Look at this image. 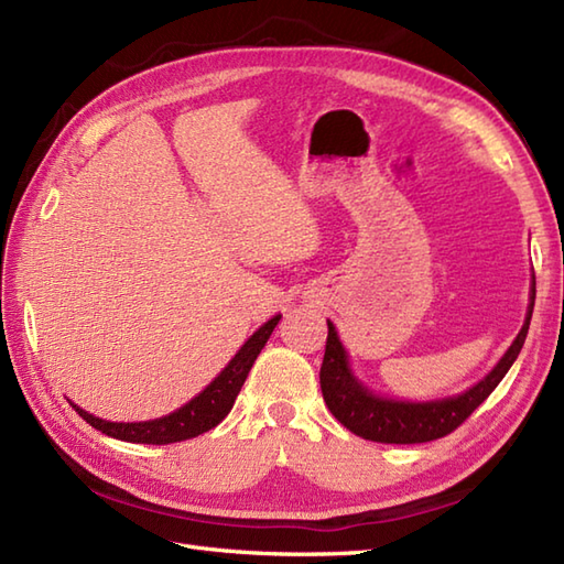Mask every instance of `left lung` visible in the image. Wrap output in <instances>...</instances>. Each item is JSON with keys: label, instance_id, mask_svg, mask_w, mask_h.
Masks as SVG:
<instances>
[{"label": "left lung", "instance_id": "1", "mask_svg": "<svg viewBox=\"0 0 564 564\" xmlns=\"http://www.w3.org/2000/svg\"><path fill=\"white\" fill-rule=\"evenodd\" d=\"M535 303V279L531 285V305L525 315L519 337L513 339L509 351L501 356V361L487 373L477 386L465 390L455 398L436 400V402H400L378 398L358 382L349 368V356L337 337L332 322H327V346L325 361L319 368V386L322 398H325L329 412L337 416L346 429L354 431L356 436L378 443H426L441 436H448L451 431L458 429L477 406H480L492 390L499 386L501 378L509 373L511 364L517 361L519 351L523 349L525 334H529L531 315Z\"/></svg>", "mask_w": 564, "mask_h": 564}]
</instances>
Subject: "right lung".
<instances>
[{"mask_svg":"<svg viewBox=\"0 0 564 564\" xmlns=\"http://www.w3.org/2000/svg\"><path fill=\"white\" fill-rule=\"evenodd\" d=\"M279 319H281V315H275L267 322V325H261L245 341L242 349L235 354L232 361L220 370V376L215 378L200 394H196L194 400L186 402L184 406H178V410L172 414L152 419V422H128L126 424V422H106V419L84 412L77 404H72V402L69 404L75 406L77 414L89 426L99 429L106 436L118 438V441H128V443H152V446H164V443H176V441H186V438L206 434V431L218 426L223 419L230 414L251 366H254L257 356L261 354L263 344L269 341L273 327L279 325Z\"/></svg>","mask_w":564,"mask_h":564,"instance_id":"1","label":"right lung"}]
</instances>
